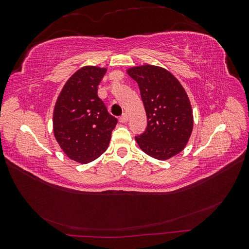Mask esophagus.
Instances as JSON below:
<instances>
[{"instance_id": "1", "label": "esophagus", "mask_w": 249, "mask_h": 249, "mask_svg": "<svg viewBox=\"0 0 249 249\" xmlns=\"http://www.w3.org/2000/svg\"><path fill=\"white\" fill-rule=\"evenodd\" d=\"M127 119H129L127 118V114L126 113H124V114L119 117V122L122 124H125L127 122Z\"/></svg>"}]
</instances>
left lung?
Listing matches in <instances>:
<instances>
[{
  "label": "left lung",
  "mask_w": 249,
  "mask_h": 249,
  "mask_svg": "<svg viewBox=\"0 0 249 249\" xmlns=\"http://www.w3.org/2000/svg\"><path fill=\"white\" fill-rule=\"evenodd\" d=\"M127 73L138 83L147 117L146 129L135 136L139 147L158 160L182 152L193 127L191 105L183 86L159 66L133 67Z\"/></svg>",
  "instance_id": "1"
}]
</instances>
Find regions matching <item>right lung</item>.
<instances>
[{
	"label": "right lung",
	"mask_w": 249,
	"mask_h": 249,
	"mask_svg": "<svg viewBox=\"0 0 249 249\" xmlns=\"http://www.w3.org/2000/svg\"><path fill=\"white\" fill-rule=\"evenodd\" d=\"M106 69L86 66L66 82L54 109V135L71 160L89 163L108 148L117 118L97 95Z\"/></svg>",
	"instance_id": "obj_1"
}]
</instances>
